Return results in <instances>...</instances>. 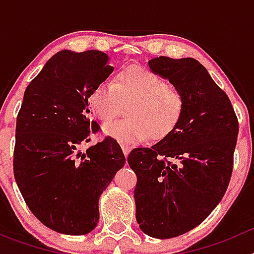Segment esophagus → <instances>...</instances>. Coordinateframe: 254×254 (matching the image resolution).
Segmentation results:
<instances>
[{
	"instance_id": "34e87169",
	"label": "esophagus",
	"mask_w": 254,
	"mask_h": 254,
	"mask_svg": "<svg viewBox=\"0 0 254 254\" xmlns=\"http://www.w3.org/2000/svg\"><path fill=\"white\" fill-rule=\"evenodd\" d=\"M122 151L123 154H125V156L127 158L129 154V151H131V146H127V145H122Z\"/></svg>"
}]
</instances>
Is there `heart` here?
I'll return each instance as SVG.
<instances>
[{
	"label": "heart",
	"mask_w": 254,
	"mask_h": 254,
	"mask_svg": "<svg viewBox=\"0 0 254 254\" xmlns=\"http://www.w3.org/2000/svg\"><path fill=\"white\" fill-rule=\"evenodd\" d=\"M89 104L95 117L107 123L114 120L123 105H129V120L103 127L105 136L132 146L146 141L163 140L181 123L185 113V98L178 90L151 69L129 66L121 69L116 81H103L94 87Z\"/></svg>",
	"instance_id": "b5f03b06"
}]
</instances>
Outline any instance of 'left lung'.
<instances>
[{
    "label": "left lung",
    "instance_id": "obj_1",
    "mask_svg": "<svg viewBox=\"0 0 254 254\" xmlns=\"http://www.w3.org/2000/svg\"><path fill=\"white\" fill-rule=\"evenodd\" d=\"M150 69L185 98L181 123L151 147L129 152L137 176L136 220L149 237L168 239L190 232L225 194L233 172L238 127L228 95L194 58L156 57Z\"/></svg>",
    "mask_w": 254,
    "mask_h": 254
}]
</instances>
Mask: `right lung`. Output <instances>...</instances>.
<instances>
[{
    "instance_id": "1",
    "label": "right lung",
    "mask_w": 254,
    "mask_h": 254,
    "mask_svg": "<svg viewBox=\"0 0 254 254\" xmlns=\"http://www.w3.org/2000/svg\"><path fill=\"white\" fill-rule=\"evenodd\" d=\"M112 72L103 52L64 49L49 58L24 93L13 176L35 217L61 234L94 230L100 194L126 163L112 137L80 150L98 131L89 120V96Z\"/></svg>"
}]
</instances>
